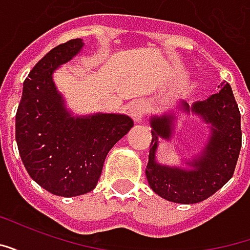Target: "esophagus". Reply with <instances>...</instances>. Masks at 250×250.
I'll return each instance as SVG.
<instances>
[{
    "label": "esophagus",
    "mask_w": 250,
    "mask_h": 250,
    "mask_svg": "<svg viewBox=\"0 0 250 250\" xmlns=\"http://www.w3.org/2000/svg\"><path fill=\"white\" fill-rule=\"evenodd\" d=\"M145 114H146V102L145 100H135L130 105V115L135 123H139Z\"/></svg>",
    "instance_id": "obj_1"
}]
</instances>
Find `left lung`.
Here are the masks:
<instances>
[{"label":"left lung","instance_id":"obj_1","mask_svg":"<svg viewBox=\"0 0 250 250\" xmlns=\"http://www.w3.org/2000/svg\"><path fill=\"white\" fill-rule=\"evenodd\" d=\"M186 114L199 116L210 127V138L201 155L186 162L188 167L165 166L157 162L158 141H170L174 131V115L151 116V145L146 177L150 188L159 197L177 204H197L220 190L233 177L241 150V115L228 83L220 92L202 102H179Z\"/></svg>","mask_w":250,"mask_h":250}]
</instances>
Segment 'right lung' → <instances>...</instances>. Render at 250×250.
<instances>
[{
  "instance_id": "1",
  "label": "right lung",
  "mask_w": 250,
  "mask_h": 250,
  "mask_svg": "<svg viewBox=\"0 0 250 250\" xmlns=\"http://www.w3.org/2000/svg\"><path fill=\"white\" fill-rule=\"evenodd\" d=\"M82 39L57 45L25 79L16 114V141L30 178L46 191L76 197L98 185L104 161L134 122L122 114L72 116L53 72L82 51Z\"/></svg>"
}]
</instances>
